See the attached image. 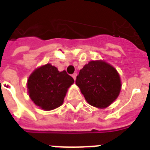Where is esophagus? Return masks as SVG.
I'll return each mask as SVG.
<instances>
[{"instance_id": "obj_1", "label": "esophagus", "mask_w": 150, "mask_h": 150, "mask_svg": "<svg viewBox=\"0 0 150 150\" xmlns=\"http://www.w3.org/2000/svg\"><path fill=\"white\" fill-rule=\"evenodd\" d=\"M76 76H77V74H76V73H74V74L72 75V77H73V79H74L75 80V79H76Z\"/></svg>"}]
</instances>
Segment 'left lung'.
<instances>
[{
  "mask_svg": "<svg viewBox=\"0 0 150 150\" xmlns=\"http://www.w3.org/2000/svg\"><path fill=\"white\" fill-rule=\"evenodd\" d=\"M75 83L89 104L104 108L119 96L120 79L113 67L104 61H91L79 71Z\"/></svg>",
  "mask_w": 150,
  "mask_h": 150,
  "instance_id": "1",
  "label": "left lung"
}]
</instances>
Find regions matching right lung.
Returning <instances> with one entry per match:
<instances>
[{"label":"right lung","instance_id":"obj_1","mask_svg":"<svg viewBox=\"0 0 150 150\" xmlns=\"http://www.w3.org/2000/svg\"><path fill=\"white\" fill-rule=\"evenodd\" d=\"M74 79L66 71H59L55 67L46 64L36 69L29 77V96L37 106L49 111L61 106L67 89Z\"/></svg>","mask_w":150,"mask_h":150}]
</instances>
